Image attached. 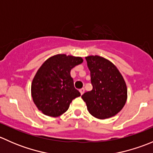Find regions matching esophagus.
Segmentation results:
<instances>
[{
    "label": "esophagus",
    "mask_w": 153,
    "mask_h": 153,
    "mask_svg": "<svg viewBox=\"0 0 153 153\" xmlns=\"http://www.w3.org/2000/svg\"><path fill=\"white\" fill-rule=\"evenodd\" d=\"M79 91H80V92H81V95H83V94L84 93V92H85V89H84V88H81Z\"/></svg>",
    "instance_id": "obj_1"
}]
</instances>
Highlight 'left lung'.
<instances>
[{
    "label": "left lung",
    "mask_w": 153,
    "mask_h": 153,
    "mask_svg": "<svg viewBox=\"0 0 153 153\" xmlns=\"http://www.w3.org/2000/svg\"><path fill=\"white\" fill-rule=\"evenodd\" d=\"M86 60L92 84V90L81 96L87 110L98 119L115 116L127 99V87L122 75L115 64L103 57L89 55Z\"/></svg>",
    "instance_id": "obj_1"
}]
</instances>
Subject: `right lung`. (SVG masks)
<instances>
[{
  "mask_svg": "<svg viewBox=\"0 0 153 153\" xmlns=\"http://www.w3.org/2000/svg\"><path fill=\"white\" fill-rule=\"evenodd\" d=\"M84 61L81 57L58 54L50 57L37 71L31 85L34 104L43 114L58 117L81 95L74 86L71 69Z\"/></svg>",
  "mask_w": 153,
  "mask_h": 153,
  "instance_id": "add662e5",
  "label": "right lung"
}]
</instances>
